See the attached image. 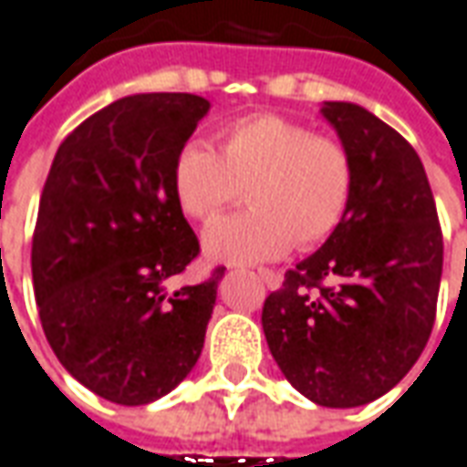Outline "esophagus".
I'll use <instances>...</instances> for the list:
<instances>
[{
    "label": "esophagus",
    "mask_w": 467,
    "mask_h": 467,
    "mask_svg": "<svg viewBox=\"0 0 467 467\" xmlns=\"http://www.w3.org/2000/svg\"><path fill=\"white\" fill-rule=\"evenodd\" d=\"M259 276L261 281L269 286V289H279L281 286V276L276 274V271H269V269H259Z\"/></svg>",
    "instance_id": "obj_1"
}]
</instances>
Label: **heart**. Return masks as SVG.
Instances as JSON below:
<instances>
[{
	"label": "heart",
	"mask_w": 467,
	"mask_h": 467,
	"mask_svg": "<svg viewBox=\"0 0 467 467\" xmlns=\"http://www.w3.org/2000/svg\"><path fill=\"white\" fill-rule=\"evenodd\" d=\"M216 140L218 153L191 140L171 165L175 201L196 221L216 216L244 188L251 211L218 218L203 231L208 259H279L292 244L314 249L342 226L355 191V163L337 138L264 112L228 122Z\"/></svg>",
	"instance_id": "1"
}]
</instances>
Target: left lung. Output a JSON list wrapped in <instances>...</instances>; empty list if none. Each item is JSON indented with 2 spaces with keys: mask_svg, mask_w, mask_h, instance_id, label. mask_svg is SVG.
I'll use <instances>...</instances> for the list:
<instances>
[{
  "mask_svg": "<svg viewBox=\"0 0 467 467\" xmlns=\"http://www.w3.org/2000/svg\"><path fill=\"white\" fill-rule=\"evenodd\" d=\"M355 163L342 226L284 274L261 324L276 365L304 398L359 408L408 375L428 345L442 234L415 148L355 102H324Z\"/></svg>",
  "mask_w": 467,
  "mask_h": 467,
  "instance_id": "1",
  "label": "left lung"
}]
</instances>
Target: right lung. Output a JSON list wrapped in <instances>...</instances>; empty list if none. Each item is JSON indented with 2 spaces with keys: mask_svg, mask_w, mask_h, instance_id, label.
Returning <instances> with one entry per match:
<instances>
[{
  "mask_svg": "<svg viewBox=\"0 0 467 467\" xmlns=\"http://www.w3.org/2000/svg\"><path fill=\"white\" fill-rule=\"evenodd\" d=\"M211 108L188 92L110 102L62 140L39 198L32 281L52 352L80 385L148 405L196 367L223 269L168 281L198 256L171 165Z\"/></svg>",
  "mask_w": 467,
  "mask_h": 467,
  "instance_id": "right-lung-1",
  "label": "right lung"
}]
</instances>
